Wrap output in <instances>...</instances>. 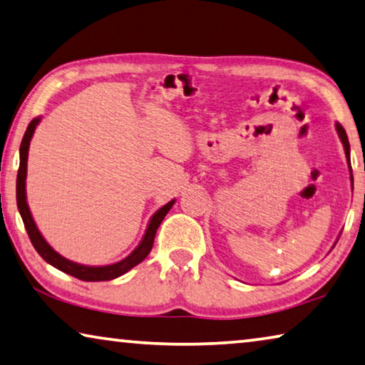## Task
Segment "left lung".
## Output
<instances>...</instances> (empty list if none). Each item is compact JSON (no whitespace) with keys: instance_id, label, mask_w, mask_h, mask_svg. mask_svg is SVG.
I'll use <instances>...</instances> for the list:
<instances>
[{"instance_id":"1","label":"left lung","mask_w":365,"mask_h":365,"mask_svg":"<svg viewBox=\"0 0 365 365\" xmlns=\"http://www.w3.org/2000/svg\"><path fill=\"white\" fill-rule=\"evenodd\" d=\"M336 130H338V135L341 138V141H343V144H344V153H346V158H348V162H349V141H348V135H346L344 128L339 123L336 125ZM349 167H351V164H349Z\"/></svg>"}]
</instances>
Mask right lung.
<instances>
[{"label": "right lung", "mask_w": 365, "mask_h": 365, "mask_svg": "<svg viewBox=\"0 0 365 365\" xmlns=\"http://www.w3.org/2000/svg\"><path fill=\"white\" fill-rule=\"evenodd\" d=\"M38 118H34L31 123H29L27 130L24 133V138H22L21 143V164H19V170H17V180H16V200H17V210L21 212L22 221H24L26 230L29 234V239H31L34 248H36L37 253L42 257L45 262L50 263L51 266H55L56 269L63 271V273H68L74 277H78L81 281H110L115 279L121 274H125L126 271H130L131 268H135L136 264H140L144 258L149 255L151 252L153 244H154V237L155 232H158V227L162 222V219L165 217V214L170 211V207L173 206V201L167 203L165 206H162L160 210L154 214L151 222L148 225L146 234H144L141 244L138 245L135 252L131 253L128 258L121 259V262L115 263V264H108V266H83L78 263L69 262V259L63 258L61 255L51 248L42 235H40L38 229L34 219L31 216V211H29L27 201H26V173H27V153H29V143H31V138L34 135V130L38 123Z\"/></svg>", "instance_id": "1"}]
</instances>
